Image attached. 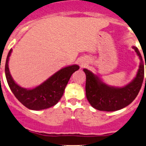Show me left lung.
<instances>
[{
    "instance_id": "left-lung-1",
    "label": "left lung",
    "mask_w": 146,
    "mask_h": 146,
    "mask_svg": "<svg viewBox=\"0 0 146 146\" xmlns=\"http://www.w3.org/2000/svg\"><path fill=\"white\" fill-rule=\"evenodd\" d=\"M133 48L139 57L141 64L136 77L124 87L115 88L107 86L92 72L86 69L84 70L86 74V99L92 107L99 111H114L127 106L135 99L143 82L145 64L138 48L135 47Z\"/></svg>"
}]
</instances>
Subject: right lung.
Segmentation results:
<instances>
[{"label":"right lung","instance_id":"right-lung-1","mask_svg":"<svg viewBox=\"0 0 146 146\" xmlns=\"http://www.w3.org/2000/svg\"><path fill=\"white\" fill-rule=\"evenodd\" d=\"M12 50L8 52L5 62V72L9 87L16 99L27 109L42 110L55 105L64 94L72 74L79 69L78 65H72L62 69L41 85L33 89H25L18 86L10 74L8 60Z\"/></svg>","mask_w":146,"mask_h":146}]
</instances>
